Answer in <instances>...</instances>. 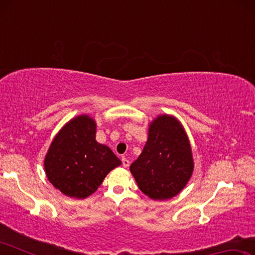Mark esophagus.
I'll return each mask as SVG.
<instances>
[{"instance_id": "esophagus-1", "label": "esophagus", "mask_w": 255, "mask_h": 255, "mask_svg": "<svg viewBox=\"0 0 255 255\" xmlns=\"http://www.w3.org/2000/svg\"><path fill=\"white\" fill-rule=\"evenodd\" d=\"M122 162H123L124 167H128V166H129V159H128V158L123 157V158H122Z\"/></svg>"}]
</instances>
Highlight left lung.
Listing matches in <instances>:
<instances>
[{
	"mask_svg": "<svg viewBox=\"0 0 255 255\" xmlns=\"http://www.w3.org/2000/svg\"><path fill=\"white\" fill-rule=\"evenodd\" d=\"M191 145L184 128L171 115H159L148 126L143 152L130 165L140 191L166 200L182 191L193 173Z\"/></svg>",
	"mask_w": 255,
	"mask_h": 255,
	"instance_id": "1",
	"label": "left lung"
}]
</instances>
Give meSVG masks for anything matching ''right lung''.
Segmentation results:
<instances>
[{
	"instance_id": "right-lung-1",
	"label": "right lung",
	"mask_w": 255,
	"mask_h": 255,
	"mask_svg": "<svg viewBox=\"0 0 255 255\" xmlns=\"http://www.w3.org/2000/svg\"><path fill=\"white\" fill-rule=\"evenodd\" d=\"M97 123L80 115L54 137L44 161L47 179L63 195L84 199L96 192L111 170L122 164L107 145L96 140Z\"/></svg>"
}]
</instances>
